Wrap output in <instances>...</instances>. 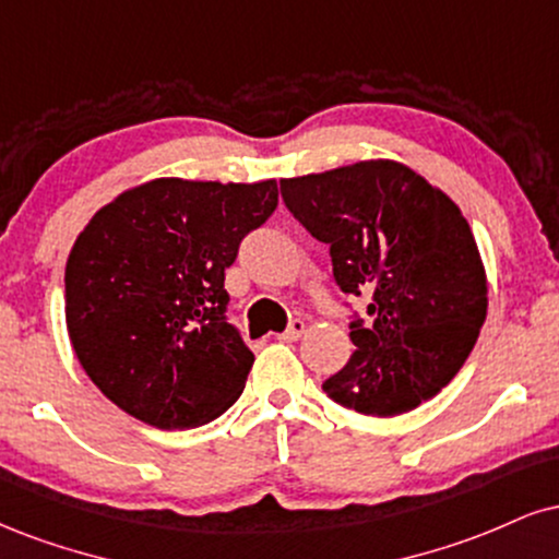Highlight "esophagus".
Segmentation results:
<instances>
[{
  "instance_id": "esophagus-1",
  "label": "esophagus",
  "mask_w": 559,
  "mask_h": 559,
  "mask_svg": "<svg viewBox=\"0 0 559 559\" xmlns=\"http://www.w3.org/2000/svg\"><path fill=\"white\" fill-rule=\"evenodd\" d=\"M305 333H307V322L305 320H292V322H288L286 331L278 335V338L286 341V344H294V341H299Z\"/></svg>"
}]
</instances>
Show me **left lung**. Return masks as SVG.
Listing matches in <instances>:
<instances>
[{
    "instance_id": "1",
    "label": "left lung",
    "mask_w": 559,
    "mask_h": 559,
    "mask_svg": "<svg viewBox=\"0 0 559 559\" xmlns=\"http://www.w3.org/2000/svg\"><path fill=\"white\" fill-rule=\"evenodd\" d=\"M281 194L331 247L341 292L369 294L372 325L352 322V359L322 390L367 416L406 414L440 393L472 354L489 301L461 207L390 158L281 179Z\"/></svg>"
}]
</instances>
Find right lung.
<instances>
[{
  "label": "right lung",
  "instance_id": "add662e5",
  "mask_svg": "<svg viewBox=\"0 0 559 559\" xmlns=\"http://www.w3.org/2000/svg\"><path fill=\"white\" fill-rule=\"evenodd\" d=\"M278 205L275 179H147L96 211L64 267V318L85 374L158 429L213 421L254 356L226 322V267Z\"/></svg>",
  "mask_w": 559,
  "mask_h": 559
}]
</instances>
